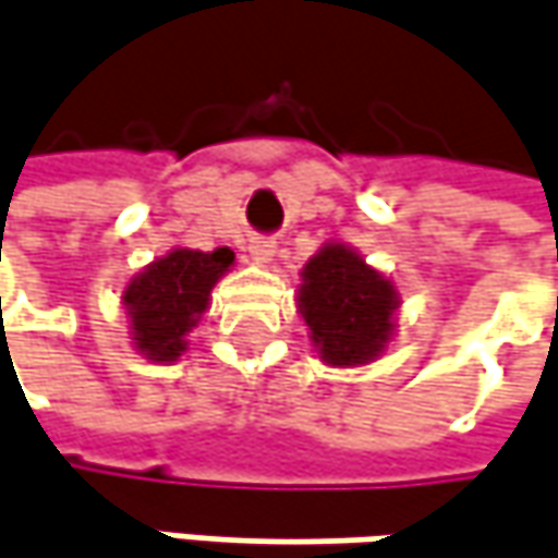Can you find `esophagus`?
<instances>
[{
  "mask_svg": "<svg viewBox=\"0 0 558 558\" xmlns=\"http://www.w3.org/2000/svg\"><path fill=\"white\" fill-rule=\"evenodd\" d=\"M251 254L257 257V260H272V254H276V244L269 241V238H251Z\"/></svg>",
  "mask_w": 558,
  "mask_h": 558,
  "instance_id": "34e87169",
  "label": "esophagus"
}]
</instances>
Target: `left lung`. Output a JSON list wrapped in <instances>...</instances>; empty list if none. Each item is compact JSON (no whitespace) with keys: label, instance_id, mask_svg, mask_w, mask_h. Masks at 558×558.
Wrapping results in <instances>:
<instances>
[{"label":"left lung","instance_id":"1","mask_svg":"<svg viewBox=\"0 0 558 558\" xmlns=\"http://www.w3.org/2000/svg\"><path fill=\"white\" fill-rule=\"evenodd\" d=\"M301 317L332 367L374 361L386 349L399 294L386 276L364 264L345 244H326L301 272Z\"/></svg>","mask_w":558,"mask_h":558}]
</instances>
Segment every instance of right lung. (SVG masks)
Segmentation results:
<instances>
[{
  "mask_svg": "<svg viewBox=\"0 0 558 558\" xmlns=\"http://www.w3.org/2000/svg\"><path fill=\"white\" fill-rule=\"evenodd\" d=\"M235 264L229 247L187 251L179 247L131 279L125 307L131 314V336L137 351L150 361H175L184 351V332L197 326L207 311L209 289Z\"/></svg>",
  "mask_w": 558,
  "mask_h": 558,
  "instance_id": "obj_1",
  "label": "right lung"
}]
</instances>
